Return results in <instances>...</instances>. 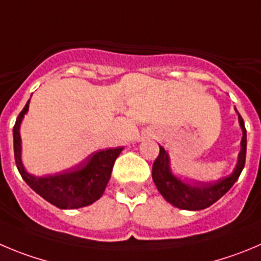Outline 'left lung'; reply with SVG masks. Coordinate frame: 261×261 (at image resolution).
<instances>
[{"instance_id": "8db88e82", "label": "left lung", "mask_w": 261, "mask_h": 261, "mask_svg": "<svg viewBox=\"0 0 261 261\" xmlns=\"http://www.w3.org/2000/svg\"><path fill=\"white\" fill-rule=\"evenodd\" d=\"M237 114L238 122H240L241 130H242V140H241V150L238 153L237 165L232 174L228 176L210 182L181 180L172 174L169 153L167 150H165L164 147L160 145V154L153 164L152 177L158 192L164 196V198L169 203H171L175 207L181 208V210H203L206 207H210L211 204L220 199L237 181L243 167H245L246 147H247L245 122L238 112Z\"/></svg>"}]
</instances>
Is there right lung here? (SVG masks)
Listing matches in <instances>:
<instances>
[{
  "label": "right lung",
  "instance_id": "1",
  "mask_svg": "<svg viewBox=\"0 0 261 261\" xmlns=\"http://www.w3.org/2000/svg\"><path fill=\"white\" fill-rule=\"evenodd\" d=\"M29 99L16 118L14 126V154L16 167L24 181L42 198L59 208H80L94 203L103 196L111 179L114 161L123 150V147L108 148L87 155L79 165L45 176L29 174L21 162L20 125L29 109Z\"/></svg>",
  "mask_w": 261,
  "mask_h": 261
}]
</instances>
